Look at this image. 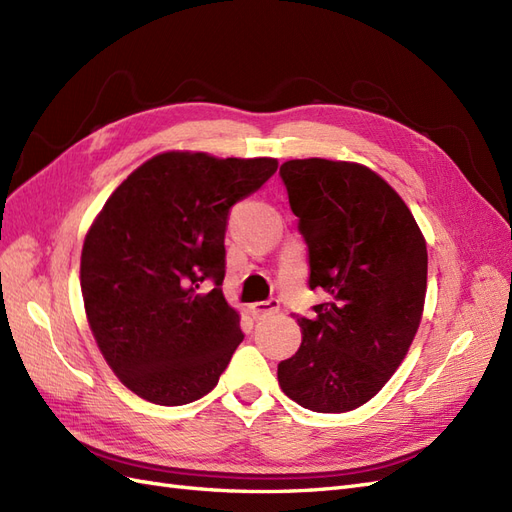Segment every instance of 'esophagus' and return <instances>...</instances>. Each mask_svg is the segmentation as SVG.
<instances>
[{"label":"esophagus","mask_w":512,"mask_h":512,"mask_svg":"<svg viewBox=\"0 0 512 512\" xmlns=\"http://www.w3.org/2000/svg\"><path fill=\"white\" fill-rule=\"evenodd\" d=\"M277 309H280V301L277 299H269V301H258L252 305V314L256 318H262V316H271L275 314Z\"/></svg>","instance_id":"esophagus-1"}]
</instances>
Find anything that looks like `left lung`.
Returning a JSON list of instances; mask_svg holds the SVG:
<instances>
[{"label": "left lung", "mask_w": 512, "mask_h": 512, "mask_svg": "<svg viewBox=\"0 0 512 512\" xmlns=\"http://www.w3.org/2000/svg\"><path fill=\"white\" fill-rule=\"evenodd\" d=\"M309 252V288L327 301L299 318L301 348L277 365L282 391L312 412L363 406L395 374L421 324L427 245L404 200L352 162L280 168Z\"/></svg>", "instance_id": "1"}]
</instances>
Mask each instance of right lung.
I'll use <instances>...</instances> for the list:
<instances>
[{
	"label": "right lung",
	"instance_id": "obj_1",
	"mask_svg": "<svg viewBox=\"0 0 512 512\" xmlns=\"http://www.w3.org/2000/svg\"><path fill=\"white\" fill-rule=\"evenodd\" d=\"M275 170L273 158L162 153L119 185L89 228L81 256L89 327L138 397L183 406L218 384L243 342L222 292L228 211Z\"/></svg>",
	"mask_w": 512,
	"mask_h": 512
}]
</instances>
